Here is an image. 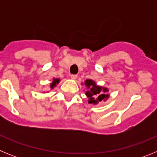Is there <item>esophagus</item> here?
<instances>
[{"mask_svg": "<svg viewBox=\"0 0 157 157\" xmlns=\"http://www.w3.org/2000/svg\"><path fill=\"white\" fill-rule=\"evenodd\" d=\"M77 77H78L77 75H71V79H73V80H75L76 78H77Z\"/></svg>", "mask_w": 157, "mask_h": 157, "instance_id": "34e87169", "label": "esophagus"}]
</instances>
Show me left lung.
I'll list each match as a JSON object with an SVG mask.
<instances>
[{
  "instance_id": "8db88e82",
  "label": "left lung",
  "mask_w": 157,
  "mask_h": 157,
  "mask_svg": "<svg viewBox=\"0 0 157 157\" xmlns=\"http://www.w3.org/2000/svg\"><path fill=\"white\" fill-rule=\"evenodd\" d=\"M82 84L86 87V95L88 98L89 104L97 105L101 101H106L109 98V94H107L109 89L98 86L94 80L86 79Z\"/></svg>"
}]
</instances>
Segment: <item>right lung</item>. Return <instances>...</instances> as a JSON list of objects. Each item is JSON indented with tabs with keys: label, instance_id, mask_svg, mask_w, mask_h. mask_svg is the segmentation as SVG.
I'll return each mask as SVG.
<instances>
[{
	"label": "right lung",
	"instance_id": "obj_1",
	"mask_svg": "<svg viewBox=\"0 0 157 157\" xmlns=\"http://www.w3.org/2000/svg\"><path fill=\"white\" fill-rule=\"evenodd\" d=\"M59 82V78H53L52 82L50 84V88L53 89L54 87H56V86L57 85Z\"/></svg>",
	"mask_w": 157,
	"mask_h": 157
}]
</instances>
